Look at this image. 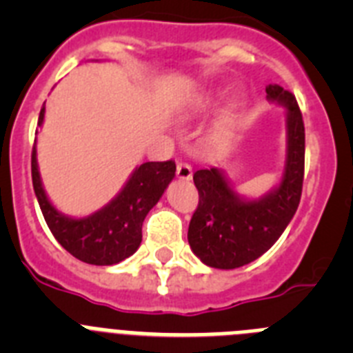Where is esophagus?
I'll use <instances>...</instances> for the list:
<instances>
[{"label": "esophagus", "instance_id": "esophagus-1", "mask_svg": "<svg viewBox=\"0 0 353 353\" xmlns=\"http://www.w3.org/2000/svg\"><path fill=\"white\" fill-rule=\"evenodd\" d=\"M176 176L180 180H191L192 179V168L187 162H180L176 166Z\"/></svg>", "mask_w": 353, "mask_h": 353}]
</instances>
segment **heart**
<instances>
[{"instance_id":"b5f03b06","label":"heart","mask_w":353,"mask_h":353,"mask_svg":"<svg viewBox=\"0 0 353 353\" xmlns=\"http://www.w3.org/2000/svg\"><path fill=\"white\" fill-rule=\"evenodd\" d=\"M208 104H210V99H199V101L196 102V109H205ZM233 114H235V108L228 109L226 113H224V117L221 118L219 125L221 127L230 125V123H232V120H233Z\"/></svg>"}]
</instances>
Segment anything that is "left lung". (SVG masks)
Here are the masks:
<instances>
[{
    "label": "left lung",
    "instance_id": "8db88e82",
    "mask_svg": "<svg viewBox=\"0 0 353 353\" xmlns=\"http://www.w3.org/2000/svg\"><path fill=\"white\" fill-rule=\"evenodd\" d=\"M267 99L286 111V159L281 182L267 194L248 199L236 194L223 170H198L194 185L199 203L189 223L187 240L199 260L214 269H239L260 258L283 235L295 215L304 180L305 134L295 97L269 84Z\"/></svg>",
    "mask_w": 353,
    "mask_h": 353
}]
</instances>
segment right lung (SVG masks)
Masks as SVG:
<instances>
[{"label": "right lung", "mask_w": 353, "mask_h": 353, "mask_svg": "<svg viewBox=\"0 0 353 353\" xmlns=\"http://www.w3.org/2000/svg\"><path fill=\"white\" fill-rule=\"evenodd\" d=\"M43 114L46 105L40 109L39 127L43 123ZM174 161L143 162L132 171L123 189L101 210L86 217H70L49 201L40 179L37 146L31 154V179L43 219L61 248L90 265L120 263L138 251L143 221L174 179Z\"/></svg>", "instance_id": "obj_1"}]
</instances>
